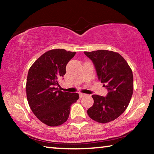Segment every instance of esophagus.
<instances>
[{"label":"esophagus","instance_id":"34e87169","mask_svg":"<svg viewBox=\"0 0 154 154\" xmlns=\"http://www.w3.org/2000/svg\"><path fill=\"white\" fill-rule=\"evenodd\" d=\"M85 96H86V94H83V93H80V94H79V98H80L84 97Z\"/></svg>","mask_w":154,"mask_h":154}]
</instances>
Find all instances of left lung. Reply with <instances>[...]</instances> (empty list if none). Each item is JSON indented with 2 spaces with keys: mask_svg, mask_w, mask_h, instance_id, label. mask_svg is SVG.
Here are the masks:
<instances>
[{
  "mask_svg": "<svg viewBox=\"0 0 154 154\" xmlns=\"http://www.w3.org/2000/svg\"><path fill=\"white\" fill-rule=\"evenodd\" d=\"M92 61L98 80L106 87L105 96L94 94V104L88 110L91 119L105 124L120 116L128 106L133 93V75L120 54L112 51H84Z\"/></svg>",
  "mask_w": 154,
  "mask_h": 154,
  "instance_id": "obj_1",
  "label": "left lung"
}]
</instances>
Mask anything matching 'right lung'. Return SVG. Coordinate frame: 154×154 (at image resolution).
<instances>
[{
    "label": "right lung",
    "mask_w": 154,
    "mask_h": 154,
    "mask_svg": "<svg viewBox=\"0 0 154 154\" xmlns=\"http://www.w3.org/2000/svg\"><path fill=\"white\" fill-rule=\"evenodd\" d=\"M75 54L51 49L41 56L28 71L26 85L28 104L36 118L48 126L64 124L69 118L71 105L79 99L77 93L62 92L57 87Z\"/></svg>",
    "instance_id": "1"
}]
</instances>
